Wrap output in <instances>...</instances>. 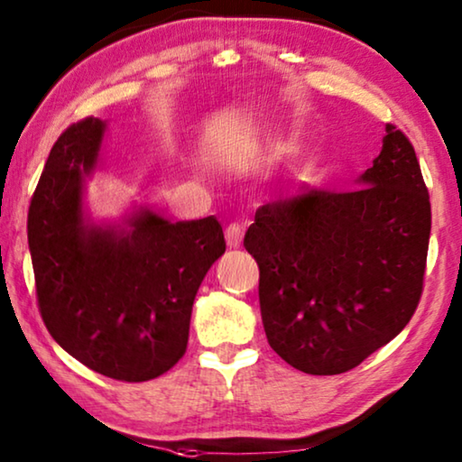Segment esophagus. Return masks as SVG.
I'll return each instance as SVG.
<instances>
[{
  "instance_id": "34e87169",
  "label": "esophagus",
  "mask_w": 462,
  "mask_h": 462,
  "mask_svg": "<svg viewBox=\"0 0 462 462\" xmlns=\"http://www.w3.org/2000/svg\"><path fill=\"white\" fill-rule=\"evenodd\" d=\"M243 234H245V228L236 222L226 228V243H228L230 249H238L240 243H243Z\"/></svg>"
}]
</instances>
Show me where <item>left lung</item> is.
<instances>
[{
	"label": "left lung",
	"mask_w": 462,
	"mask_h": 462,
	"mask_svg": "<svg viewBox=\"0 0 462 462\" xmlns=\"http://www.w3.org/2000/svg\"><path fill=\"white\" fill-rule=\"evenodd\" d=\"M356 187L275 199L245 234L267 342L311 375L361 365L402 332L423 292L430 192L396 126L385 124L380 155Z\"/></svg>",
	"instance_id": "left-lung-1"
}]
</instances>
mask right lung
Returning <instances> with one entry per match:
<instances>
[{
    "mask_svg": "<svg viewBox=\"0 0 462 462\" xmlns=\"http://www.w3.org/2000/svg\"><path fill=\"white\" fill-rule=\"evenodd\" d=\"M107 124L85 118L50 151L29 208L37 302L53 340L97 374L147 382L187 353L192 302L226 240L213 216L170 222L149 209L88 224L85 176Z\"/></svg>",
    "mask_w": 462,
    "mask_h": 462,
    "instance_id": "right-lung-1",
    "label": "right lung"
}]
</instances>
